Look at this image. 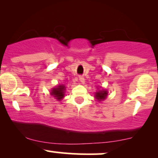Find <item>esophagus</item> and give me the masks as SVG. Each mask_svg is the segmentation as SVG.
<instances>
[{"label":"esophagus","instance_id":"1","mask_svg":"<svg viewBox=\"0 0 158 158\" xmlns=\"http://www.w3.org/2000/svg\"><path fill=\"white\" fill-rule=\"evenodd\" d=\"M79 81H80L81 83H84V82H85V79H84V77H81V76H80V77H79Z\"/></svg>","mask_w":158,"mask_h":158}]
</instances>
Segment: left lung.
I'll return each instance as SVG.
<instances>
[{"instance_id":"obj_1","label":"left lung","mask_w":158,"mask_h":158,"mask_svg":"<svg viewBox=\"0 0 158 158\" xmlns=\"http://www.w3.org/2000/svg\"><path fill=\"white\" fill-rule=\"evenodd\" d=\"M108 95V91L107 90H99L96 93V99H97L98 100H103L104 99H106V97Z\"/></svg>"}]
</instances>
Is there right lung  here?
I'll return each instance as SVG.
<instances>
[{"label": "right lung", "mask_w": 158, "mask_h": 158, "mask_svg": "<svg viewBox=\"0 0 158 158\" xmlns=\"http://www.w3.org/2000/svg\"><path fill=\"white\" fill-rule=\"evenodd\" d=\"M64 90H65V87L64 85H59L57 88H53L52 90H51V95L53 96L54 97H56V99L58 100H61L64 95Z\"/></svg>", "instance_id": "add662e5"}]
</instances>
